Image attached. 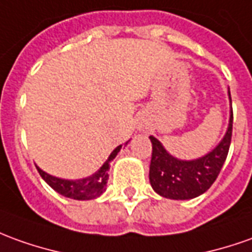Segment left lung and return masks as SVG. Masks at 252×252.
Segmentation results:
<instances>
[{
	"label": "left lung",
	"instance_id": "8db88e82",
	"mask_svg": "<svg viewBox=\"0 0 252 252\" xmlns=\"http://www.w3.org/2000/svg\"><path fill=\"white\" fill-rule=\"evenodd\" d=\"M230 115L226 133L209 154L197 159L184 160L167 152L163 144L154 136H149L152 143V159L149 166V182L158 195L173 200H189L204 193L214 184L228 156L233 112L230 90L228 89Z\"/></svg>",
	"mask_w": 252,
	"mask_h": 252
}]
</instances>
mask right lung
Listing matches in <instances>:
<instances>
[{"mask_svg":"<svg viewBox=\"0 0 252 252\" xmlns=\"http://www.w3.org/2000/svg\"><path fill=\"white\" fill-rule=\"evenodd\" d=\"M121 148H122V145L116 147L111 152L108 159L104 162L103 166L97 170L96 173H93L89 177H85V178H79V180L59 178V177L48 174L46 171L39 169L38 166H36V170H38V173L45 180V182L49 185L50 188L55 189L57 193L65 196V197H70V199H74V200H92V199H96V197H98V196L104 193L109 178V163L115 159L116 155L119 154Z\"/></svg>","mask_w":252,"mask_h":252,"instance_id":"right-lung-1","label":"right lung"}]
</instances>
